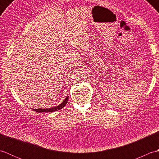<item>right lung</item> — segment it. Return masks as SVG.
I'll return each mask as SVG.
<instances>
[{
  "label": "right lung",
  "mask_w": 159,
  "mask_h": 159,
  "mask_svg": "<svg viewBox=\"0 0 159 159\" xmlns=\"http://www.w3.org/2000/svg\"><path fill=\"white\" fill-rule=\"evenodd\" d=\"M67 101H68V98L67 97L61 104H60L59 106H57L56 107H52V108H50V109H33V110L38 113L53 112V111H59L60 109H62L66 105V104L67 103Z\"/></svg>",
  "instance_id": "obj_1"
}]
</instances>
